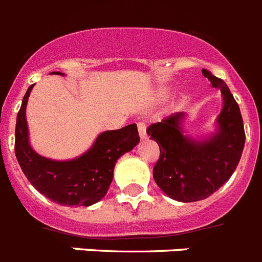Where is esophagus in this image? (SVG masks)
<instances>
[{
  "instance_id": "obj_1",
  "label": "esophagus",
  "mask_w": 262,
  "mask_h": 262,
  "mask_svg": "<svg viewBox=\"0 0 262 262\" xmlns=\"http://www.w3.org/2000/svg\"><path fill=\"white\" fill-rule=\"evenodd\" d=\"M137 126H138V133H140L141 140H146L147 136H146V125H145V122L144 121L138 122Z\"/></svg>"
}]
</instances>
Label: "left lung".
Masks as SVG:
<instances>
[{
	"mask_svg": "<svg viewBox=\"0 0 262 262\" xmlns=\"http://www.w3.org/2000/svg\"><path fill=\"white\" fill-rule=\"evenodd\" d=\"M202 72L223 96L216 130L207 137H191L185 130L187 115L183 112L151 124L146 130L161 150L154 181L167 196L183 203L203 200L219 190L237 167L245 144L240 108L228 85L210 71Z\"/></svg>",
	"mask_w": 262,
	"mask_h": 262,
	"instance_id": "obj_1",
	"label": "left lung"
}]
</instances>
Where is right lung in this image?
Returning <instances> with one entry per match:
<instances>
[{
	"label": "right lung",
	"mask_w": 262,
	"mask_h": 262,
	"mask_svg": "<svg viewBox=\"0 0 262 262\" xmlns=\"http://www.w3.org/2000/svg\"><path fill=\"white\" fill-rule=\"evenodd\" d=\"M62 75V72H51ZM34 84L22 100L15 124V157L31 185L62 206L88 207L105 196L112 183L117 159L140 142L137 125L100 133L92 146L81 156L55 161L39 156L31 147L26 120V105Z\"/></svg>",
	"instance_id": "right-lung-1"
}]
</instances>
